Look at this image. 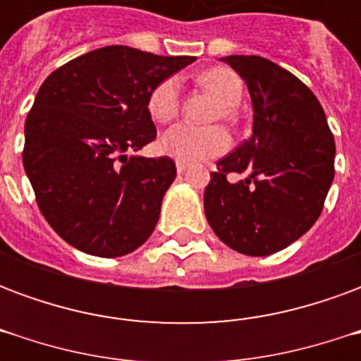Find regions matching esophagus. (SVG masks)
I'll return each mask as SVG.
<instances>
[{
  "label": "esophagus",
  "mask_w": 361,
  "mask_h": 361,
  "mask_svg": "<svg viewBox=\"0 0 361 361\" xmlns=\"http://www.w3.org/2000/svg\"><path fill=\"white\" fill-rule=\"evenodd\" d=\"M176 170H178V173H183L188 170V164L185 162H176Z\"/></svg>",
  "instance_id": "obj_1"
}]
</instances>
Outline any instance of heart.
I'll use <instances>...</instances> for the list:
<instances>
[{
	"mask_svg": "<svg viewBox=\"0 0 361 361\" xmlns=\"http://www.w3.org/2000/svg\"><path fill=\"white\" fill-rule=\"evenodd\" d=\"M199 82L220 100L214 118H234L235 106L240 104L243 94L242 79L228 67H214L204 71L199 77ZM147 108L150 118L158 123L172 121L180 111V81L176 77H168L158 82L149 94ZM228 147H230V135L220 126L195 127L178 123L160 137V150L164 154L189 164L219 157L226 152Z\"/></svg>",
	"mask_w": 361,
	"mask_h": 361,
	"instance_id": "heart-1",
	"label": "heart"
}]
</instances>
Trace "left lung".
Segmentation results:
<instances>
[{"mask_svg":"<svg viewBox=\"0 0 361 361\" xmlns=\"http://www.w3.org/2000/svg\"><path fill=\"white\" fill-rule=\"evenodd\" d=\"M253 104V131L204 189V214L228 247L265 257L302 238L323 211L334 178L325 111L295 75L259 56H228ZM234 173L235 180H228Z\"/></svg>","mask_w":361,"mask_h":361,"instance_id":"obj_1","label":"left lung"}]
</instances>
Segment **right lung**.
Returning <instances> with one entry per match:
<instances>
[{
  "mask_svg": "<svg viewBox=\"0 0 361 361\" xmlns=\"http://www.w3.org/2000/svg\"><path fill=\"white\" fill-rule=\"evenodd\" d=\"M193 61L106 46L42 82L25 123L23 166L44 219L69 245L121 257L149 240L176 164L127 152L157 137L152 89Z\"/></svg>",
  "mask_w": 361,
  "mask_h": 361,
  "instance_id": "1",
  "label": "right lung"
}]
</instances>
